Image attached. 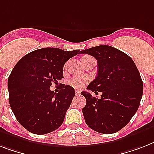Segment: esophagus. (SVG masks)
<instances>
[{"instance_id":"34e87169","label":"esophagus","mask_w":154,"mask_h":154,"mask_svg":"<svg viewBox=\"0 0 154 154\" xmlns=\"http://www.w3.org/2000/svg\"><path fill=\"white\" fill-rule=\"evenodd\" d=\"M80 94H81L80 90H78V89H75V94H76V95H80Z\"/></svg>"}]
</instances>
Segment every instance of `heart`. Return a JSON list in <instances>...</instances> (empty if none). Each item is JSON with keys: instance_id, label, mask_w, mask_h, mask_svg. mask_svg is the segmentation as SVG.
I'll use <instances>...</instances> for the list:
<instances>
[{"instance_id": "heart-1", "label": "heart", "mask_w": 154, "mask_h": 154, "mask_svg": "<svg viewBox=\"0 0 154 154\" xmlns=\"http://www.w3.org/2000/svg\"><path fill=\"white\" fill-rule=\"evenodd\" d=\"M91 57H89V56H84V57H82V61H85V60H86L87 59H89ZM66 68V65H65V69ZM88 82V78L87 77H73L72 79H70L69 81V84L71 86L74 87V88H77V89H81L82 87L84 86L85 83Z\"/></svg>"}]
</instances>
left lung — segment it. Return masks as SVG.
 <instances>
[{
  "label": "left lung",
  "instance_id": "8db88e82",
  "mask_svg": "<svg viewBox=\"0 0 154 154\" xmlns=\"http://www.w3.org/2000/svg\"><path fill=\"white\" fill-rule=\"evenodd\" d=\"M80 53L93 56L97 60V76L87 87L98 94L97 99L88 92L82 112L87 125L101 134L117 133L126 125L138 109L143 94V82L130 57L109 45L84 49Z\"/></svg>",
  "mask_w": 154,
  "mask_h": 154
}]
</instances>
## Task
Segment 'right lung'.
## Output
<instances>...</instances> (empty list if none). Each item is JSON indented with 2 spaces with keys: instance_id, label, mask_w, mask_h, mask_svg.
Here are the masks:
<instances>
[{
  "instance_id": "1",
  "label": "right lung",
  "mask_w": 154,
  "mask_h": 154,
  "mask_svg": "<svg viewBox=\"0 0 154 154\" xmlns=\"http://www.w3.org/2000/svg\"><path fill=\"white\" fill-rule=\"evenodd\" d=\"M79 49L64 51L43 48L28 53L14 66L8 78V101L17 122L28 131L46 134L62 125L74 89L61 84L59 93L50 90L63 78V67Z\"/></svg>"
}]
</instances>
